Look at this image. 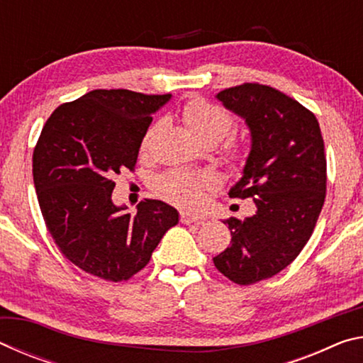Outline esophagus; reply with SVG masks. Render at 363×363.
Returning <instances> with one entry per match:
<instances>
[{"label": "esophagus", "mask_w": 363, "mask_h": 363, "mask_svg": "<svg viewBox=\"0 0 363 363\" xmlns=\"http://www.w3.org/2000/svg\"><path fill=\"white\" fill-rule=\"evenodd\" d=\"M205 219H206L205 214L187 213V211L181 213V223L182 224H192V223H199V220H205Z\"/></svg>", "instance_id": "obj_1"}]
</instances>
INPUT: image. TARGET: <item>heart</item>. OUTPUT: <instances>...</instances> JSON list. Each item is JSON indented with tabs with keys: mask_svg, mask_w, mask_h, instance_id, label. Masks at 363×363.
<instances>
[{
	"mask_svg": "<svg viewBox=\"0 0 363 363\" xmlns=\"http://www.w3.org/2000/svg\"><path fill=\"white\" fill-rule=\"evenodd\" d=\"M181 116L194 136L201 143L216 144L220 139L229 136L233 130V118L229 112L216 104L205 99L189 101L181 110ZM155 128L147 133L143 147L149 145V139ZM229 162H238L240 150L230 145L225 150ZM213 186V177L205 173H192L186 169H173L157 177L153 182L157 194L164 200L182 208H194L203 199L205 190Z\"/></svg>",
	"mask_w": 363,
	"mask_h": 363,
	"instance_id": "1",
	"label": "heart"
}]
</instances>
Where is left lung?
<instances>
[{
	"label": "left lung",
	"instance_id": "1",
	"mask_svg": "<svg viewBox=\"0 0 363 363\" xmlns=\"http://www.w3.org/2000/svg\"><path fill=\"white\" fill-rule=\"evenodd\" d=\"M247 123L251 149L232 199H253L256 213L229 218L230 247L214 256L220 274L238 285L274 277L296 259L322 211L327 158L315 115L280 91L245 83L216 94Z\"/></svg>",
	"mask_w": 363,
	"mask_h": 363
}]
</instances>
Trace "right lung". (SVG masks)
<instances>
[{
	"label": "right lung",
	"mask_w": 363,
	"mask_h": 363,
	"mask_svg": "<svg viewBox=\"0 0 363 363\" xmlns=\"http://www.w3.org/2000/svg\"><path fill=\"white\" fill-rule=\"evenodd\" d=\"M171 94L94 89L54 110L33 150V182L49 233L67 259L110 281L150 261L179 213L160 200L138 211L112 201L115 174L134 169L152 115Z\"/></svg>",
	"instance_id": "obj_1"
}]
</instances>
